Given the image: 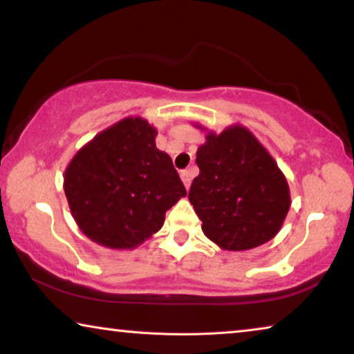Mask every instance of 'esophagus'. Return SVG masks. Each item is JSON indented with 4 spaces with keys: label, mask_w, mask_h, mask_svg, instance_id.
Segmentation results:
<instances>
[{
    "label": "esophagus",
    "mask_w": 354,
    "mask_h": 354,
    "mask_svg": "<svg viewBox=\"0 0 354 354\" xmlns=\"http://www.w3.org/2000/svg\"><path fill=\"white\" fill-rule=\"evenodd\" d=\"M181 179L184 183V186H186V189L191 187V181H192V173L189 170H183L181 171Z\"/></svg>",
    "instance_id": "34e87169"
}]
</instances>
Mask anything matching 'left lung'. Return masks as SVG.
Segmentation results:
<instances>
[{"label":"left lung","instance_id":"obj_1","mask_svg":"<svg viewBox=\"0 0 354 354\" xmlns=\"http://www.w3.org/2000/svg\"><path fill=\"white\" fill-rule=\"evenodd\" d=\"M200 175L189 200L211 241L227 251H245L272 240L286 218L291 197L277 162L241 125L209 131L197 149Z\"/></svg>","mask_w":354,"mask_h":354}]
</instances>
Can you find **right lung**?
Instances as JSON below:
<instances>
[{
  "mask_svg": "<svg viewBox=\"0 0 354 354\" xmlns=\"http://www.w3.org/2000/svg\"><path fill=\"white\" fill-rule=\"evenodd\" d=\"M157 130L125 118L82 146L65 170L63 189L73 218L95 243L131 250L159 232L186 189Z\"/></svg>",
  "mask_w": 354,
  "mask_h": 354,
  "instance_id": "1",
  "label": "right lung"
}]
</instances>
